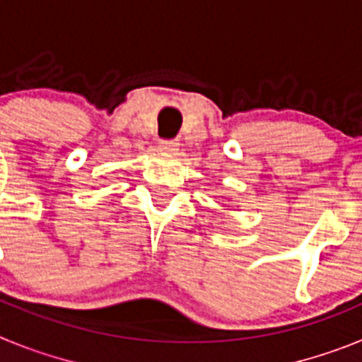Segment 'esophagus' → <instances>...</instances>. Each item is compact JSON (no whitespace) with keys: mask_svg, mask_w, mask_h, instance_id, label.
I'll list each match as a JSON object with an SVG mask.
<instances>
[{"mask_svg":"<svg viewBox=\"0 0 362 362\" xmlns=\"http://www.w3.org/2000/svg\"><path fill=\"white\" fill-rule=\"evenodd\" d=\"M179 146L177 139H163L161 143H159V148L165 150V152H175Z\"/></svg>","mask_w":362,"mask_h":362,"instance_id":"obj_1","label":"esophagus"}]
</instances>
